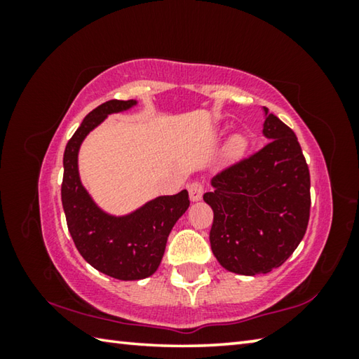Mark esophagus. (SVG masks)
<instances>
[{"instance_id": "esophagus-1", "label": "esophagus", "mask_w": 359, "mask_h": 359, "mask_svg": "<svg viewBox=\"0 0 359 359\" xmlns=\"http://www.w3.org/2000/svg\"><path fill=\"white\" fill-rule=\"evenodd\" d=\"M188 193H190V199L194 201H199V199L203 198V193H204V185L201 182H191L190 185H188Z\"/></svg>"}]
</instances>
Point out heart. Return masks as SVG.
<instances>
[{"label": "heart", "mask_w": 359, "mask_h": 359, "mask_svg": "<svg viewBox=\"0 0 359 359\" xmlns=\"http://www.w3.org/2000/svg\"><path fill=\"white\" fill-rule=\"evenodd\" d=\"M234 147L241 149V147H242V142H241V141H236V142H234Z\"/></svg>", "instance_id": "b5f03b06"}]
</instances>
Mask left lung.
I'll return each instance as SVG.
<instances>
[{
    "label": "left lung",
    "mask_w": 359,
    "mask_h": 359,
    "mask_svg": "<svg viewBox=\"0 0 359 359\" xmlns=\"http://www.w3.org/2000/svg\"><path fill=\"white\" fill-rule=\"evenodd\" d=\"M264 109L267 142L210 180V247L224 269L267 274L287 261L306 234L311 174L293 130Z\"/></svg>",
    "instance_id": "left-lung-1"
}]
</instances>
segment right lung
Instances as JSON below:
<instances>
[{
	"mask_svg": "<svg viewBox=\"0 0 359 359\" xmlns=\"http://www.w3.org/2000/svg\"><path fill=\"white\" fill-rule=\"evenodd\" d=\"M136 100H111L93 109L66 144L62 203L66 223L79 253L96 271L118 280H141L158 269L168 236L190 205L188 191L158 196L128 215L107 214L85 190L79 177L77 155L83 139L109 114L128 111Z\"/></svg>",
	"mask_w": 359,
	"mask_h": 359,
	"instance_id": "add662e5",
	"label": "right lung"
}]
</instances>
